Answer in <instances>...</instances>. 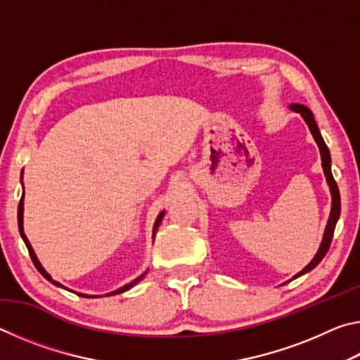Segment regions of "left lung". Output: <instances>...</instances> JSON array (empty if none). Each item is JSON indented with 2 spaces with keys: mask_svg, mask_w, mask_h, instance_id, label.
<instances>
[{
  "mask_svg": "<svg viewBox=\"0 0 360 360\" xmlns=\"http://www.w3.org/2000/svg\"><path fill=\"white\" fill-rule=\"evenodd\" d=\"M292 111H295L298 114H302V117L307 122L309 131H311V135L314 138V141L318 143V148L321 152V160H322V169H324V174H326V179H327V184L330 187V193H332V210H330V216H328V221H327V227L324 231V238L321 241V246L318 249V252L313 257V260L309 262V264L303 268L300 273H297V275L292 278L295 279L298 276L304 275V273L311 271L313 268L319 264V262L324 259V255L327 254L328 248H330V243L333 238V231H335V225H337V221L340 217V211H341V200H340V191H338V186L337 182H335L333 176H332V168H330V152H328L327 144L324 143V139L321 136V131L318 129V124H316V120L313 117V112L309 111L307 106L303 105H298V103H294V105L289 106Z\"/></svg>",
  "mask_w": 360,
  "mask_h": 360,
  "instance_id": "8db88e82",
  "label": "left lung"
}]
</instances>
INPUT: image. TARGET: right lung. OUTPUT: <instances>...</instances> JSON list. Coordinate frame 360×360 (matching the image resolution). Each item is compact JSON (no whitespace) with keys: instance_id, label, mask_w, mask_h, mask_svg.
Masks as SVG:
<instances>
[{"instance_id":"obj_1","label":"right lung","mask_w":360,"mask_h":360,"mask_svg":"<svg viewBox=\"0 0 360 360\" xmlns=\"http://www.w3.org/2000/svg\"><path fill=\"white\" fill-rule=\"evenodd\" d=\"M22 174H23V172H22ZM163 216H165V211H162L160 214L157 216V219H155V224H154V230H152V238H155V233H157V229H158V225H160V222H162V219H163ZM17 221H19V231H20V236H22V240L25 241V246H27V249H28V252H30V257H32V260H33V264H34V266L38 268V271L41 273L42 276H44L47 281H51L53 285H57V288H63V289H66L63 284H60V283H57L56 279H52V276L49 275V273L44 270V266L41 265V262L38 260V257H36V254H34V251H33V248H32V245H30V241H28V238H27V235H25V231H23V195H22V198H20V203H19V210H17ZM148 275V271H144L141 276H138L136 279H133L131 283H129V284H125V285H122V288H119L117 290H112V292H109V294H106V295H117V294H122V292H125V290H129V289H131L133 285H136L139 281H141V279ZM66 290H70V289H66ZM72 292V290H71ZM77 295H81V297H85V298H94V297H96V295H87V294H81V292H76ZM100 297V295H98Z\"/></svg>"}]
</instances>
